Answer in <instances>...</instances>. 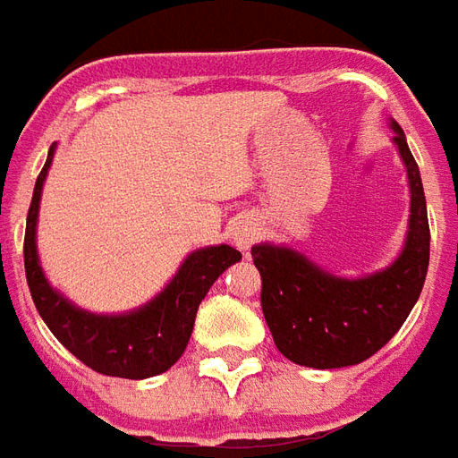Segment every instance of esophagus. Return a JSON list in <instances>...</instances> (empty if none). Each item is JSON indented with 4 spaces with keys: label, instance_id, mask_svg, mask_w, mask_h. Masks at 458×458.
Wrapping results in <instances>:
<instances>
[{
    "label": "esophagus",
    "instance_id": "34e87169",
    "mask_svg": "<svg viewBox=\"0 0 458 458\" xmlns=\"http://www.w3.org/2000/svg\"><path fill=\"white\" fill-rule=\"evenodd\" d=\"M259 238V228L258 223H252V220H240L235 230H233V242L238 245L240 250H250Z\"/></svg>",
    "mask_w": 458,
    "mask_h": 458
}]
</instances>
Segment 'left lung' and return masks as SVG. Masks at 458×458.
<instances>
[{"instance_id": "1", "label": "left lung", "mask_w": 458, "mask_h": 458, "mask_svg": "<svg viewBox=\"0 0 458 458\" xmlns=\"http://www.w3.org/2000/svg\"><path fill=\"white\" fill-rule=\"evenodd\" d=\"M390 127L410 179L407 238L390 267L345 279L284 245L252 248L262 277V314L279 353L292 363L318 370L363 363L400 331L422 294L429 267L427 200L403 127Z\"/></svg>"}]
</instances>
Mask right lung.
I'll return each mask as SVG.
<instances>
[{
  "label": "right lung",
  "mask_w": 458,
  "mask_h": 458,
  "mask_svg": "<svg viewBox=\"0 0 458 458\" xmlns=\"http://www.w3.org/2000/svg\"><path fill=\"white\" fill-rule=\"evenodd\" d=\"M54 151L55 144L48 149V159L36 179L34 196L26 216V282L38 314L46 321V327L51 328V334L78 360H83L98 373L141 380L169 370L189 345L196 311L203 297L208 294L213 282L242 255L230 245H213L191 252L181 262L174 279L157 297L127 314L107 317L75 307L48 284L36 250L38 203H41L46 174L54 161Z\"/></svg>",
  "instance_id": "add662e5"
}]
</instances>
